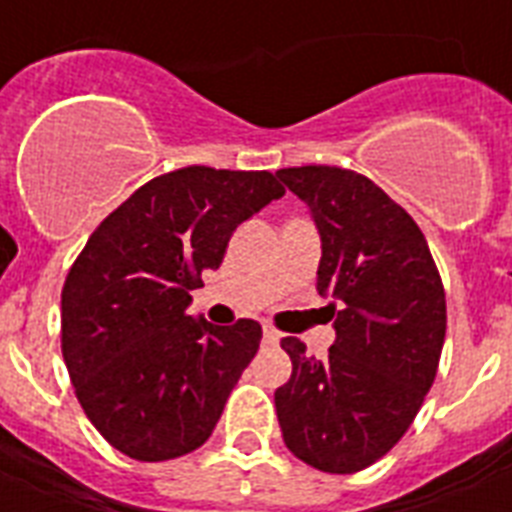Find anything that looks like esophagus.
I'll list each match as a JSON object with an SVG mask.
<instances>
[{
    "instance_id": "esophagus-1",
    "label": "esophagus",
    "mask_w": 512,
    "mask_h": 512,
    "mask_svg": "<svg viewBox=\"0 0 512 512\" xmlns=\"http://www.w3.org/2000/svg\"><path fill=\"white\" fill-rule=\"evenodd\" d=\"M264 342L266 345H277V342H280V332L274 327H269V324H264Z\"/></svg>"
}]
</instances>
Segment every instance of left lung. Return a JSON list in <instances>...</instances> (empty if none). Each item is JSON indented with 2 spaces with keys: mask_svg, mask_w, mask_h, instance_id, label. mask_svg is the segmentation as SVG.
Wrapping results in <instances>:
<instances>
[{
  "mask_svg": "<svg viewBox=\"0 0 512 512\" xmlns=\"http://www.w3.org/2000/svg\"><path fill=\"white\" fill-rule=\"evenodd\" d=\"M277 177L306 201L322 235L319 295H332L327 358L282 337L293 374L274 392L287 450L324 474H356L398 445L437 377L445 287L421 227L353 170L306 164Z\"/></svg>",
  "mask_w": 512,
  "mask_h": 512,
  "instance_id": "1",
  "label": "left lung"
}]
</instances>
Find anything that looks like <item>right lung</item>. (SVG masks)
I'll use <instances>...</instances> for the list:
<instances>
[{"label": "right lung", "mask_w": 512, "mask_h": 512, "mask_svg": "<svg viewBox=\"0 0 512 512\" xmlns=\"http://www.w3.org/2000/svg\"><path fill=\"white\" fill-rule=\"evenodd\" d=\"M285 196L272 172L183 167L135 190L78 253L62 287V356L75 398L114 450L156 463L211 437L261 342V324L188 314L230 235Z\"/></svg>", "instance_id": "1"}]
</instances>
